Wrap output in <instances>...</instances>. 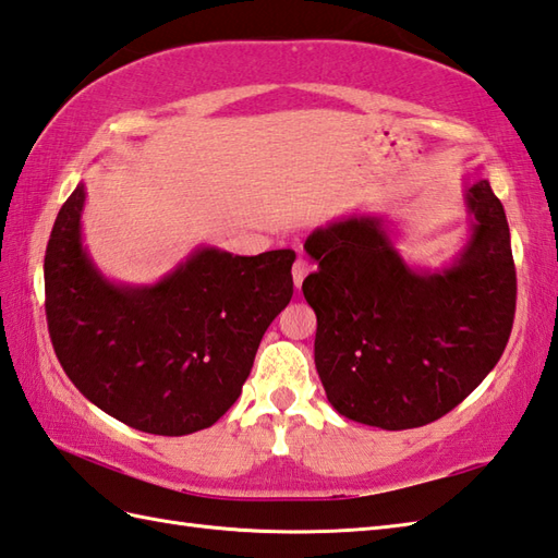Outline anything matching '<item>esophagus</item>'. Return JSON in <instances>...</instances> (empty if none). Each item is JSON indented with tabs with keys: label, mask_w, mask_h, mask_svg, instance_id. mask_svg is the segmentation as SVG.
Segmentation results:
<instances>
[{
	"label": "esophagus",
	"mask_w": 558,
	"mask_h": 558,
	"mask_svg": "<svg viewBox=\"0 0 558 558\" xmlns=\"http://www.w3.org/2000/svg\"><path fill=\"white\" fill-rule=\"evenodd\" d=\"M310 270H312V266L306 264L304 258H298L294 260V266H292V280H294V288H302V282H304V278L310 276Z\"/></svg>",
	"instance_id": "1"
}]
</instances>
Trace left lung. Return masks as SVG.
Here are the masks:
<instances>
[{"instance_id":"left-lung-1","label":"left lung","mask_w":558,"mask_h":558,"mask_svg":"<svg viewBox=\"0 0 558 558\" xmlns=\"http://www.w3.org/2000/svg\"><path fill=\"white\" fill-rule=\"evenodd\" d=\"M472 236L453 266L410 268L381 218L352 216L306 236L318 268L302 292L316 312L314 362L342 417L414 429L460 405L501 360L515 316V264L501 201L465 189Z\"/></svg>"}]
</instances>
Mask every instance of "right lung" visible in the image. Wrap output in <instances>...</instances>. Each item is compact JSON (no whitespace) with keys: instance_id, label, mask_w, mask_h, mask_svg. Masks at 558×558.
<instances>
[{"instance_id":"obj_1","label":"right lung","mask_w":558,"mask_h":558,"mask_svg":"<svg viewBox=\"0 0 558 558\" xmlns=\"http://www.w3.org/2000/svg\"><path fill=\"white\" fill-rule=\"evenodd\" d=\"M74 189L45 252V314L62 369L138 432L184 436L240 398L258 342L292 298V248L232 256L204 246L156 286H114L81 244Z\"/></svg>"}]
</instances>
